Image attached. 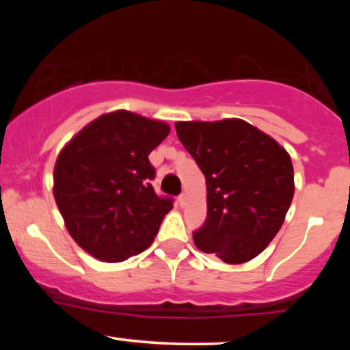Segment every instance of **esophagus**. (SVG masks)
Returning a JSON list of instances; mask_svg holds the SVG:
<instances>
[{
	"label": "esophagus",
	"instance_id": "1",
	"mask_svg": "<svg viewBox=\"0 0 350 350\" xmlns=\"http://www.w3.org/2000/svg\"><path fill=\"white\" fill-rule=\"evenodd\" d=\"M178 202H179L180 207L186 206V204H187V194H180L178 198Z\"/></svg>",
	"mask_w": 350,
	"mask_h": 350
}]
</instances>
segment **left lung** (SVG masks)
I'll list each match as a JSON object with an SVG mask.
<instances>
[{
	"instance_id": "left-lung-1",
	"label": "left lung",
	"mask_w": 350,
	"mask_h": 350,
	"mask_svg": "<svg viewBox=\"0 0 350 350\" xmlns=\"http://www.w3.org/2000/svg\"><path fill=\"white\" fill-rule=\"evenodd\" d=\"M176 133L206 178L207 219L194 232L200 252L239 265L275 239L295 194L288 151L239 118L178 122Z\"/></svg>"
}]
</instances>
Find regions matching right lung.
Returning a JSON list of instances; mask_svg holds the SVG:
<instances>
[{
	"label": "right lung",
	"instance_id": "1",
	"mask_svg": "<svg viewBox=\"0 0 350 350\" xmlns=\"http://www.w3.org/2000/svg\"><path fill=\"white\" fill-rule=\"evenodd\" d=\"M170 124L116 110L83 126L59 152L54 199L80 248L107 263L124 262L152 243L172 199L156 196L150 152Z\"/></svg>",
	"mask_w": 350,
	"mask_h": 350
}]
</instances>
